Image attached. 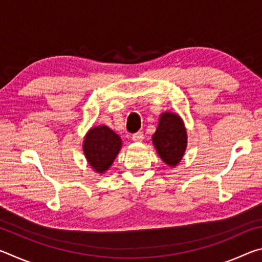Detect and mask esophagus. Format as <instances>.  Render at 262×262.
<instances>
[{
	"label": "esophagus",
	"instance_id": "34e87169",
	"mask_svg": "<svg viewBox=\"0 0 262 262\" xmlns=\"http://www.w3.org/2000/svg\"><path fill=\"white\" fill-rule=\"evenodd\" d=\"M132 139H133V141H135V142H141V141H143L144 135H143V133H142V132H137V133H135V134H133Z\"/></svg>",
	"mask_w": 262,
	"mask_h": 262
}]
</instances>
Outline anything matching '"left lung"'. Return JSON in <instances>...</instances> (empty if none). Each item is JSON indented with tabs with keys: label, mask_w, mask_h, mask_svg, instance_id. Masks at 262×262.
<instances>
[{
	"label": "left lung",
	"mask_w": 262,
	"mask_h": 262,
	"mask_svg": "<svg viewBox=\"0 0 262 262\" xmlns=\"http://www.w3.org/2000/svg\"><path fill=\"white\" fill-rule=\"evenodd\" d=\"M152 142L159 157L167 165L176 166L181 161L187 145V136L178 115L168 112L162 114Z\"/></svg>",
	"instance_id": "8db88e82"
}]
</instances>
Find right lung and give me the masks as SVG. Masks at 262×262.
<instances>
[{
  "instance_id": "1",
  "label": "right lung",
  "mask_w": 262,
  "mask_h": 262,
  "mask_svg": "<svg viewBox=\"0 0 262 262\" xmlns=\"http://www.w3.org/2000/svg\"><path fill=\"white\" fill-rule=\"evenodd\" d=\"M121 148V139L106 126L92 128L83 143V151L96 172L103 173L112 165Z\"/></svg>"
}]
</instances>
